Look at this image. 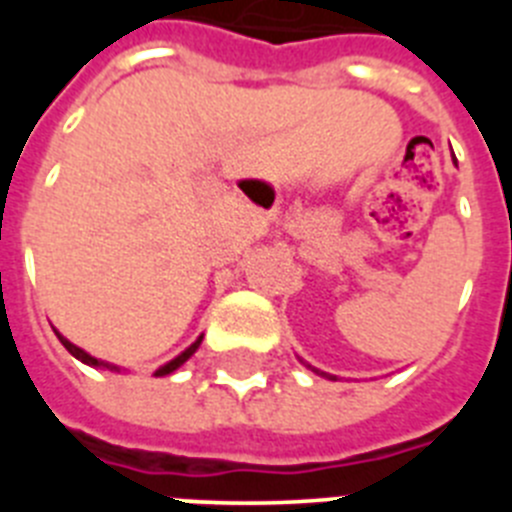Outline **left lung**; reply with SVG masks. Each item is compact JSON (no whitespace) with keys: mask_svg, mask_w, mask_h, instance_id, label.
I'll list each match as a JSON object with an SVG mask.
<instances>
[{"mask_svg":"<svg viewBox=\"0 0 512 512\" xmlns=\"http://www.w3.org/2000/svg\"><path fill=\"white\" fill-rule=\"evenodd\" d=\"M312 372H318V369H312ZM320 377H330V374H325V372H318ZM330 379H336V377H330Z\"/></svg>","mask_w":512,"mask_h":512,"instance_id":"left-lung-1","label":"left lung"}]
</instances>
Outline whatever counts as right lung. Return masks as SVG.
<instances>
[{"label": "right lung", "mask_w": 512, "mask_h": 512, "mask_svg": "<svg viewBox=\"0 0 512 512\" xmlns=\"http://www.w3.org/2000/svg\"><path fill=\"white\" fill-rule=\"evenodd\" d=\"M56 336H58V341H61L63 346H66V351H69L71 356H76V359H79V361H84V364H89V366H107V364H102V361L94 359V356H89L87 351H81V348L74 346V343H71V341H66V338L61 336V333H56ZM200 343H202V336L197 338V341H194L192 346H189L187 351H184V354H179L174 361H169V364H166V366H161V369H158V372H156V377H164V374H171V372H174V369H179V366H182L184 361H187L189 356L194 354V351H197V346H200ZM110 369H112V366H110Z\"/></svg>", "instance_id": "right-lung-1"}]
</instances>
